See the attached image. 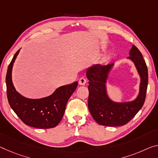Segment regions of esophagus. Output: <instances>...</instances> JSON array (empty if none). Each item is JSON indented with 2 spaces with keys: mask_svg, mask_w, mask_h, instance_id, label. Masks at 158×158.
Wrapping results in <instances>:
<instances>
[{
  "mask_svg": "<svg viewBox=\"0 0 158 158\" xmlns=\"http://www.w3.org/2000/svg\"><path fill=\"white\" fill-rule=\"evenodd\" d=\"M79 84L80 85H81V86H84L86 84V80L84 77H81V78H80L79 80Z\"/></svg>",
  "mask_w": 158,
  "mask_h": 158,
  "instance_id": "obj_1",
  "label": "esophagus"
}]
</instances>
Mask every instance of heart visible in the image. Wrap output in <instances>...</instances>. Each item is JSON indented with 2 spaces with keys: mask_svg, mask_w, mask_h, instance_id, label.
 Listing matches in <instances>:
<instances>
[{
  "mask_svg": "<svg viewBox=\"0 0 158 158\" xmlns=\"http://www.w3.org/2000/svg\"><path fill=\"white\" fill-rule=\"evenodd\" d=\"M108 59H109V57H108V56L104 57L103 58H102V59L101 60V63H102V64L106 63V62H107V60H108Z\"/></svg>",
  "mask_w": 158,
  "mask_h": 158,
  "instance_id": "b5f03b06",
  "label": "heart"
}]
</instances>
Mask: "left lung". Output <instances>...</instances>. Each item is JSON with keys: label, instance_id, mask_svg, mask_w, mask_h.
<instances>
[{"label": "left lung", "instance_id": "obj_1", "mask_svg": "<svg viewBox=\"0 0 158 158\" xmlns=\"http://www.w3.org/2000/svg\"><path fill=\"white\" fill-rule=\"evenodd\" d=\"M129 59L133 62L140 77L139 91L131 101L117 102L110 98L107 93V82L114 63L101 66L96 64L87 69L89 79L88 107L93 118L102 126H123L134 118L143 106L148 86V68L139 50L132 45Z\"/></svg>", "mask_w": 158, "mask_h": 158}]
</instances>
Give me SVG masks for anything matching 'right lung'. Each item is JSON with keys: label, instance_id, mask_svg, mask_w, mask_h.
<instances>
[{"label": "right lung", "instance_id": "add662e5", "mask_svg": "<svg viewBox=\"0 0 158 158\" xmlns=\"http://www.w3.org/2000/svg\"><path fill=\"white\" fill-rule=\"evenodd\" d=\"M20 49L15 54L7 71L6 81L10 106L25 124L39 129L53 128L61 121L67 102L76 90L78 82L60 86L51 95L41 98L23 96L17 91L12 79V67Z\"/></svg>", "mask_w": 158, "mask_h": 158}]
</instances>
